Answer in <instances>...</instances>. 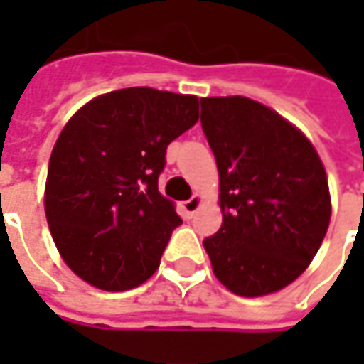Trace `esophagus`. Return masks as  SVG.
<instances>
[{
	"label": "esophagus",
	"mask_w": 364,
	"mask_h": 364,
	"mask_svg": "<svg viewBox=\"0 0 364 364\" xmlns=\"http://www.w3.org/2000/svg\"><path fill=\"white\" fill-rule=\"evenodd\" d=\"M200 204H203V196H200V194H194L190 200L182 203V208H184V213H186L188 217H192V215L200 208Z\"/></svg>",
	"instance_id": "esophagus-1"
}]
</instances>
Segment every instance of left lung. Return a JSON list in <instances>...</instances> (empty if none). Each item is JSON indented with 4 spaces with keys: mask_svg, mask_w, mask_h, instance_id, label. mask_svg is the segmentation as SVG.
<instances>
[{
    "mask_svg": "<svg viewBox=\"0 0 364 364\" xmlns=\"http://www.w3.org/2000/svg\"><path fill=\"white\" fill-rule=\"evenodd\" d=\"M203 132L215 154L223 225L203 245L218 282L243 298L298 279L330 223L326 170L289 121L247 97H206Z\"/></svg>",
    "mask_w": 364,
    "mask_h": 364,
    "instance_id": "8db88e82",
    "label": "left lung"
}]
</instances>
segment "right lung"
<instances>
[{
	"label": "right lung",
	"instance_id": "right-lung-1",
	"mask_svg": "<svg viewBox=\"0 0 364 364\" xmlns=\"http://www.w3.org/2000/svg\"><path fill=\"white\" fill-rule=\"evenodd\" d=\"M196 121L194 95L132 87L95 97L64 125L44 210L56 249L80 279L125 291L156 273L182 225L158 178L168 146Z\"/></svg>",
	"mask_w": 364,
	"mask_h": 364
}]
</instances>
